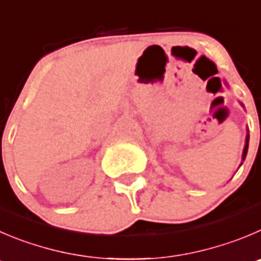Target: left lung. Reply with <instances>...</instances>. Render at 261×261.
<instances>
[{"label": "left lung", "mask_w": 261, "mask_h": 261, "mask_svg": "<svg viewBox=\"0 0 261 261\" xmlns=\"http://www.w3.org/2000/svg\"><path fill=\"white\" fill-rule=\"evenodd\" d=\"M242 105V103H241ZM244 106V105H242ZM249 140H250V135H249V130H247V135H246V141H245V147H244V152H242V163H244L245 158H246L247 155V150H249ZM242 163H241V165H242ZM240 165V166H241Z\"/></svg>", "instance_id": "obj_1"}]
</instances>
